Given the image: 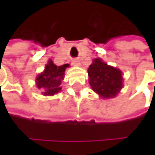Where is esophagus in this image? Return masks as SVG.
<instances>
[{"label":"esophagus","instance_id":"esophagus-1","mask_svg":"<svg viewBox=\"0 0 155 155\" xmlns=\"http://www.w3.org/2000/svg\"><path fill=\"white\" fill-rule=\"evenodd\" d=\"M72 64H73L74 66H80V62H79L78 60H73Z\"/></svg>","mask_w":155,"mask_h":155}]
</instances>
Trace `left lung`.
Instances as JSON below:
<instances>
[{
  "label": "left lung",
  "mask_w": 155,
  "mask_h": 155,
  "mask_svg": "<svg viewBox=\"0 0 155 155\" xmlns=\"http://www.w3.org/2000/svg\"><path fill=\"white\" fill-rule=\"evenodd\" d=\"M89 83L102 99L117 97L123 88V74L118 68L108 65L101 58H95L88 68Z\"/></svg>",
  "instance_id": "8db88e82"
}]
</instances>
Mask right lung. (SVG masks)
<instances>
[{
	"label": "right lung",
	"mask_w": 155,
	"mask_h": 155,
	"mask_svg": "<svg viewBox=\"0 0 155 155\" xmlns=\"http://www.w3.org/2000/svg\"><path fill=\"white\" fill-rule=\"evenodd\" d=\"M69 66L68 64L57 66L51 59L48 60L45 70L36 77V85L44 96H53L61 91V82L64 78L65 69Z\"/></svg>",
	"instance_id": "obj_1"
}]
</instances>
